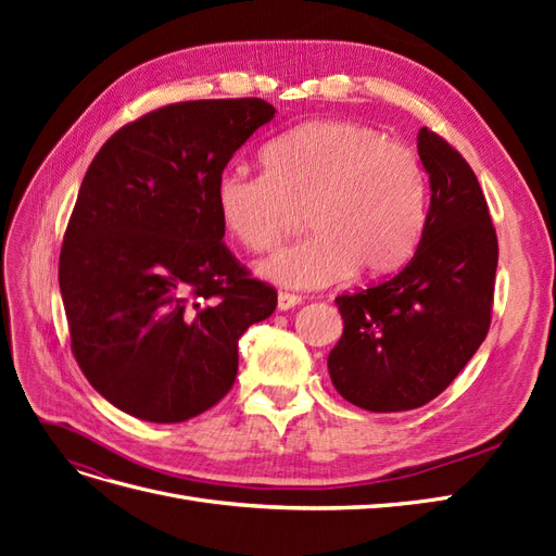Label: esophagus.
<instances>
[{"instance_id":"34e87169","label":"esophagus","mask_w":556,"mask_h":556,"mask_svg":"<svg viewBox=\"0 0 556 556\" xmlns=\"http://www.w3.org/2000/svg\"><path fill=\"white\" fill-rule=\"evenodd\" d=\"M301 304L299 294H290V292H278V308L280 311H292Z\"/></svg>"}]
</instances>
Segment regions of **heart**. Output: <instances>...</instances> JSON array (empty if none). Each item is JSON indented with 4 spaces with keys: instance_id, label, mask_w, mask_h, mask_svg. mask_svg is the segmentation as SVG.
Returning a JSON list of instances; mask_svg holds the SVG:
<instances>
[{
    "instance_id": "obj_1",
    "label": "heart",
    "mask_w": 556,
    "mask_h": 556,
    "mask_svg": "<svg viewBox=\"0 0 556 556\" xmlns=\"http://www.w3.org/2000/svg\"><path fill=\"white\" fill-rule=\"evenodd\" d=\"M215 208L245 250L276 245L299 225L315 231L257 264L282 288L317 290L345 278L392 274L419 241L427 180L415 150L352 121L301 125L264 148V172L227 166L215 180Z\"/></svg>"
}]
</instances>
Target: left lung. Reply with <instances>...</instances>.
<instances>
[{
  "label": "left lung",
  "mask_w": 556,
  "mask_h": 556,
  "mask_svg": "<svg viewBox=\"0 0 556 556\" xmlns=\"http://www.w3.org/2000/svg\"><path fill=\"white\" fill-rule=\"evenodd\" d=\"M429 211L410 262L384 282L336 296L343 336L329 376L371 413L425 406L459 376L492 323L498 241L480 182L443 137L422 127Z\"/></svg>",
  "instance_id": "left-lung-1"
}]
</instances>
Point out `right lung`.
<instances>
[{
    "label": "right lung",
    "mask_w": 556,
    "mask_h": 556,
    "mask_svg": "<svg viewBox=\"0 0 556 556\" xmlns=\"http://www.w3.org/2000/svg\"><path fill=\"white\" fill-rule=\"evenodd\" d=\"M276 109L199 99L150 111L94 155L60 252V292L83 376L115 408L174 425L215 406L243 331L278 294L231 255L215 180Z\"/></svg>",
    "instance_id": "add662e5"
}]
</instances>
